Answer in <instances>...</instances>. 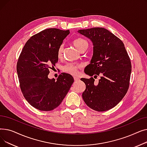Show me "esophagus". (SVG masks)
Instances as JSON below:
<instances>
[{
  "label": "esophagus",
  "mask_w": 147,
  "mask_h": 147,
  "mask_svg": "<svg viewBox=\"0 0 147 147\" xmlns=\"http://www.w3.org/2000/svg\"><path fill=\"white\" fill-rule=\"evenodd\" d=\"M74 80L75 82H78L80 80V79L79 78H77V77H74Z\"/></svg>",
  "instance_id": "1"
}]
</instances>
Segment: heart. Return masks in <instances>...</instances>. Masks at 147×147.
Returning <instances> with one entry per match:
<instances>
[{
  "label": "heart",
  "mask_w": 147,
  "mask_h": 147,
  "mask_svg": "<svg viewBox=\"0 0 147 147\" xmlns=\"http://www.w3.org/2000/svg\"><path fill=\"white\" fill-rule=\"evenodd\" d=\"M73 44L76 46L77 49H78L80 51L83 48L88 47V42L86 40L82 38L79 37L73 40ZM63 46L61 45L59 46L57 52V56L58 58H61L63 55ZM82 67V65L80 64H67L63 67V71L66 73L76 75L78 73V69Z\"/></svg>",
  "instance_id": "heart-1"
}]
</instances>
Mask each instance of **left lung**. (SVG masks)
I'll use <instances>...</instances> for the list:
<instances>
[{
  "instance_id": "obj_1",
  "label": "left lung",
  "mask_w": 147,
  "mask_h": 147,
  "mask_svg": "<svg viewBox=\"0 0 147 147\" xmlns=\"http://www.w3.org/2000/svg\"><path fill=\"white\" fill-rule=\"evenodd\" d=\"M78 32L93 43V56L84 73L97 77L95 79L82 78L86 84L82 98L92 110L105 111L117 105L126 94L129 86L132 65L123 42L108 30L94 27Z\"/></svg>"
}]
</instances>
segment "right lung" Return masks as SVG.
<instances>
[{"label": "right lung", "mask_w": 147, "mask_h": 147, "mask_svg": "<svg viewBox=\"0 0 147 147\" xmlns=\"http://www.w3.org/2000/svg\"><path fill=\"white\" fill-rule=\"evenodd\" d=\"M69 30L45 29L31 37L23 48L17 64L20 88L27 101L40 111L58 107L74 82L63 73L57 80L48 78L49 68L58 61L57 52Z\"/></svg>", "instance_id": "add662e5"}]
</instances>
